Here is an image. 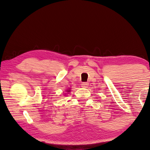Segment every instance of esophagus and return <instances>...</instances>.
<instances>
[{
	"label": "esophagus",
	"mask_w": 150,
	"mask_h": 150,
	"mask_svg": "<svg viewBox=\"0 0 150 150\" xmlns=\"http://www.w3.org/2000/svg\"><path fill=\"white\" fill-rule=\"evenodd\" d=\"M81 86L83 87H84V88H86L88 86V83H82Z\"/></svg>",
	"instance_id": "esophagus-1"
}]
</instances>
